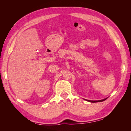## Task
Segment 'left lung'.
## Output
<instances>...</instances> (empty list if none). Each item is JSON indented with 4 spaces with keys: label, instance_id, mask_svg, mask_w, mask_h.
<instances>
[{
    "label": "left lung",
    "instance_id": "obj_1",
    "mask_svg": "<svg viewBox=\"0 0 131 131\" xmlns=\"http://www.w3.org/2000/svg\"><path fill=\"white\" fill-rule=\"evenodd\" d=\"M106 100V98H105L104 99V100H100V101H90V100H85L86 101H88V102H91V103H96V102H103L105 100Z\"/></svg>",
    "mask_w": 131,
    "mask_h": 131
}]
</instances>
